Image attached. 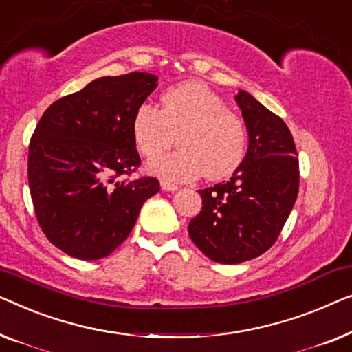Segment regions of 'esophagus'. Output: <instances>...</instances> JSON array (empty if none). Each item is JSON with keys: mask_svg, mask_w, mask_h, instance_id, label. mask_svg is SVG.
I'll return each instance as SVG.
<instances>
[{"mask_svg": "<svg viewBox=\"0 0 352 352\" xmlns=\"http://www.w3.org/2000/svg\"><path fill=\"white\" fill-rule=\"evenodd\" d=\"M161 190L164 191H177L178 186L175 185V183H170L167 180H161Z\"/></svg>", "mask_w": 352, "mask_h": 352, "instance_id": "esophagus-1", "label": "esophagus"}]
</instances>
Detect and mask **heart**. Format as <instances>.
Instances as JSON below:
<instances>
[{
	"mask_svg": "<svg viewBox=\"0 0 352 352\" xmlns=\"http://www.w3.org/2000/svg\"><path fill=\"white\" fill-rule=\"evenodd\" d=\"M162 108L143 102L133 113L132 133L138 151L150 157L182 135V150L148 162L153 174L167 180H192L204 172L209 180L231 175L247 151L245 122L228 110L219 94L202 82H183L162 94Z\"/></svg>",
	"mask_w": 352,
	"mask_h": 352,
	"instance_id": "b5f03b06",
	"label": "heart"
}]
</instances>
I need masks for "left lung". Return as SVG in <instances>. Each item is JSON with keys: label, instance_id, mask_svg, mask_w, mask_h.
<instances>
[{"label": "left lung", "instance_id": "8db88e82", "mask_svg": "<svg viewBox=\"0 0 352 352\" xmlns=\"http://www.w3.org/2000/svg\"><path fill=\"white\" fill-rule=\"evenodd\" d=\"M249 148L228 182L199 190L202 209L188 225L191 241L217 263L237 265L274 244L300 185L294 137L279 116L249 92L236 96Z\"/></svg>", "mask_w": 352, "mask_h": 352}]
</instances>
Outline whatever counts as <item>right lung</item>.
I'll use <instances>...</instances> for the list:
<instances>
[{
	"label": "right lung",
	"mask_w": 352,
	"mask_h": 352,
	"mask_svg": "<svg viewBox=\"0 0 352 352\" xmlns=\"http://www.w3.org/2000/svg\"><path fill=\"white\" fill-rule=\"evenodd\" d=\"M157 87V76L133 72L94 79L54 102L28 146V185L49 241L79 260H100L131 234L155 177L118 180L140 166L132 118Z\"/></svg>",
	"instance_id": "right-lung-1"
}]
</instances>
